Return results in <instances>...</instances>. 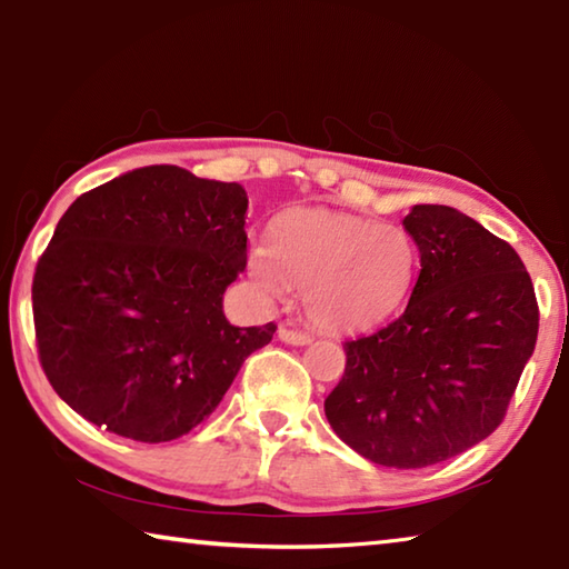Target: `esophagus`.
<instances>
[{
  "mask_svg": "<svg viewBox=\"0 0 569 569\" xmlns=\"http://www.w3.org/2000/svg\"><path fill=\"white\" fill-rule=\"evenodd\" d=\"M278 339L286 341V343H293V346H306V343H311V336L303 333V331L288 329V326H281V329H278Z\"/></svg>",
  "mask_w": 569,
  "mask_h": 569,
  "instance_id": "1",
  "label": "esophagus"
}]
</instances>
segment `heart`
Instances as JSON below:
<instances>
[{
	"instance_id": "obj_1",
	"label": "heart",
	"mask_w": 569,
	"mask_h": 569,
	"mask_svg": "<svg viewBox=\"0 0 569 569\" xmlns=\"http://www.w3.org/2000/svg\"><path fill=\"white\" fill-rule=\"evenodd\" d=\"M246 268L266 296L301 286L308 319L326 331H363L391 319L417 281L419 250L401 226L336 213L293 210L256 240Z\"/></svg>"
}]
</instances>
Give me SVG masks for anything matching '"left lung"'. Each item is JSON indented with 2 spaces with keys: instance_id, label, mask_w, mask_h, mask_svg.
Instances as JSON below:
<instances>
[{
  "instance_id": "obj_1",
  "label": "left lung",
  "mask_w": 569,
  "mask_h": 569,
  "mask_svg": "<svg viewBox=\"0 0 569 569\" xmlns=\"http://www.w3.org/2000/svg\"><path fill=\"white\" fill-rule=\"evenodd\" d=\"M421 271L399 319L346 341L323 409L373 465L421 469L479 445L502 423L535 351L532 278L507 240L449 206L403 218Z\"/></svg>"
}]
</instances>
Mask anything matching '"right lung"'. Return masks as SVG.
<instances>
[{
    "label": "right lung",
    "mask_w": 569,
    "mask_h": 569,
    "mask_svg": "<svg viewBox=\"0 0 569 569\" xmlns=\"http://www.w3.org/2000/svg\"><path fill=\"white\" fill-rule=\"evenodd\" d=\"M238 182L150 166L82 192L32 281L34 339L60 399L110 435L160 445L216 411L276 323L226 321L243 273Z\"/></svg>",
    "instance_id": "add662e5"
}]
</instances>
